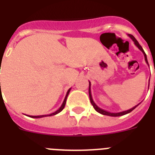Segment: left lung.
<instances>
[{
  "label": "left lung",
  "mask_w": 155,
  "mask_h": 155,
  "mask_svg": "<svg viewBox=\"0 0 155 155\" xmlns=\"http://www.w3.org/2000/svg\"><path fill=\"white\" fill-rule=\"evenodd\" d=\"M128 36L131 38V39H132V41L134 42V43H135V45L136 46V47L139 48L140 51H141L143 53V55H144V58H145V61L146 62H147V64L148 66H149V64H148V62H147V54H145V52H144L143 49V47L140 46V44L139 43V42H138L137 40H136V39H135V37L133 36V35H128ZM89 99H90V102H91L92 105L93 106V108H94V109L97 111V112H99V113H101V114L102 115H105V116H124V115H126L127 114V113H129V112H131V111H133V110L135 109L136 107H137L139 104H137V105H135V107H133V108H130V109L128 110H126V111H123V112H108V111H106V110H104L102 109V108H99L97 104H95V102L93 101V97H92V93H91V83H90V81H89ZM149 85H150V80H149Z\"/></svg>",
  "instance_id": "1"
}]
</instances>
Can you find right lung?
<instances>
[{
  "instance_id": "obj_1",
  "label": "right lung",
  "mask_w": 155,
  "mask_h": 155,
  "mask_svg": "<svg viewBox=\"0 0 155 155\" xmlns=\"http://www.w3.org/2000/svg\"><path fill=\"white\" fill-rule=\"evenodd\" d=\"M0 84H1V83H0ZM70 89H71V88L68 89V91H67V93H66V97H65V99H64L63 102H62V105H61V107H60V108H58V109L57 111H56V112H53V113H51V114H49V115H41V116H29V117H31V118H42V117H45V116H54V115L58 114V113H59L60 112H62V109H63L64 107H65V105H66V99H67V97H68L69 93H70Z\"/></svg>"
}]
</instances>
